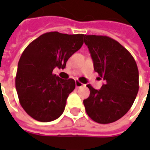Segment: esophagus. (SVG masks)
I'll return each mask as SVG.
<instances>
[{"instance_id":"obj_1","label":"esophagus","mask_w":150,"mask_h":150,"mask_svg":"<svg viewBox=\"0 0 150 150\" xmlns=\"http://www.w3.org/2000/svg\"><path fill=\"white\" fill-rule=\"evenodd\" d=\"M76 88H81V87H83V86H84L83 83H82L81 82H79V81H76Z\"/></svg>"}]
</instances>
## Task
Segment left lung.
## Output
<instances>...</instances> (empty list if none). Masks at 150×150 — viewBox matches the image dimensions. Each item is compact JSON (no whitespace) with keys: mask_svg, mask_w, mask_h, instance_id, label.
Here are the masks:
<instances>
[{"mask_svg":"<svg viewBox=\"0 0 150 150\" xmlns=\"http://www.w3.org/2000/svg\"><path fill=\"white\" fill-rule=\"evenodd\" d=\"M96 72L105 84L101 89L88 88L90 95L83 100L86 112L98 124H110L121 118L132 107L139 92V70L130 52L107 36L85 35Z\"/></svg>","mask_w":150,"mask_h":150,"instance_id":"obj_1","label":"left lung"}]
</instances>
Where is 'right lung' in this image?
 <instances>
[{"instance_id":"obj_1","label":"right lung","mask_w":150,"mask_h":150,"mask_svg":"<svg viewBox=\"0 0 150 150\" xmlns=\"http://www.w3.org/2000/svg\"><path fill=\"white\" fill-rule=\"evenodd\" d=\"M83 34L44 33L23 51L18 62L16 88L21 105L32 118L50 122L64 111L75 81L62 79L53 69H64L67 61L81 48Z\"/></svg>"}]
</instances>
